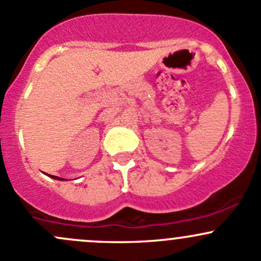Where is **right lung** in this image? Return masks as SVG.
Returning a JSON list of instances; mask_svg holds the SVG:
<instances>
[{"instance_id": "add662e5", "label": "right lung", "mask_w": 261, "mask_h": 261, "mask_svg": "<svg viewBox=\"0 0 261 261\" xmlns=\"http://www.w3.org/2000/svg\"><path fill=\"white\" fill-rule=\"evenodd\" d=\"M48 176L52 177V179H55V180H61V181H64V180H65V179H62V177H59V176H54V175H48Z\"/></svg>"}]
</instances>
